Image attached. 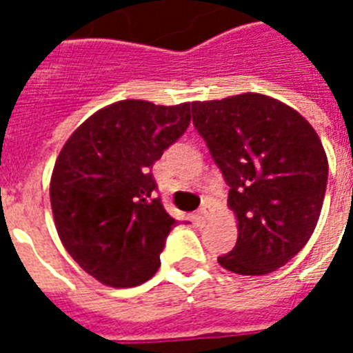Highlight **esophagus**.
I'll return each instance as SVG.
<instances>
[{
  "mask_svg": "<svg viewBox=\"0 0 353 353\" xmlns=\"http://www.w3.org/2000/svg\"><path fill=\"white\" fill-rule=\"evenodd\" d=\"M198 214H199V218H201V220H210V216H212V210H210V205L209 203H203L201 205V209L198 210Z\"/></svg>",
  "mask_w": 353,
  "mask_h": 353,
  "instance_id": "obj_1",
  "label": "esophagus"
}]
</instances>
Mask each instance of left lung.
Listing matches in <instances>:
<instances>
[{
	"instance_id": "left-lung-1",
	"label": "left lung",
	"mask_w": 353,
	"mask_h": 353,
	"mask_svg": "<svg viewBox=\"0 0 353 353\" xmlns=\"http://www.w3.org/2000/svg\"><path fill=\"white\" fill-rule=\"evenodd\" d=\"M192 121L225 177L238 240L221 268L247 276L288 263L317 227L328 157L301 113L262 93L192 102Z\"/></svg>"
}]
</instances>
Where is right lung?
Instances as JSON below:
<instances>
[{"instance_id": "right-lung-1", "label": "right lung", "mask_w": 353, "mask_h": 353, "mask_svg": "<svg viewBox=\"0 0 353 353\" xmlns=\"http://www.w3.org/2000/svg\"><path fill=\"white\" fill-rule=\"evenodd\" d=\"M190 124V102H113L80 124L52 168L51 209L73 260L101 284L135 288L155 274L176 220L154 198L152 166Z\"/></svg>"}]
</instances>
